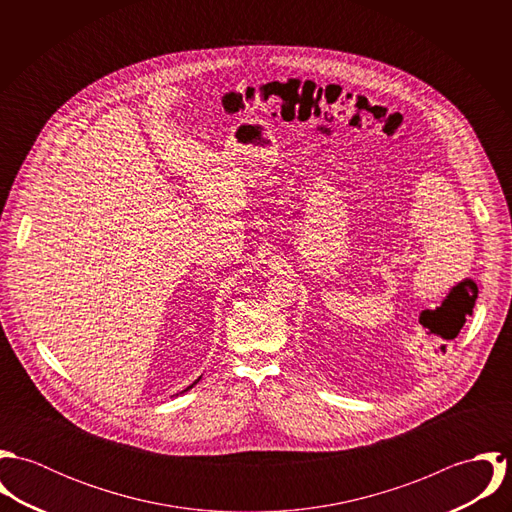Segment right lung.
<instances>
[{"label": "right lung", "instance_id": "add662e5", "mask_svg": "<svg viewBox=\"0 0 512 512\" xmlns=\"http://www.w3.org/2000/svg\"><path fill=\"white\" fill-rule=\"evenodd\" d=\"M191 386H193V384H191ZM191 386H189V388H191ZM189 388H187V390H189Z\"/></svg>", "mask_w": 512, "mask_h": 512}]
</instances>
